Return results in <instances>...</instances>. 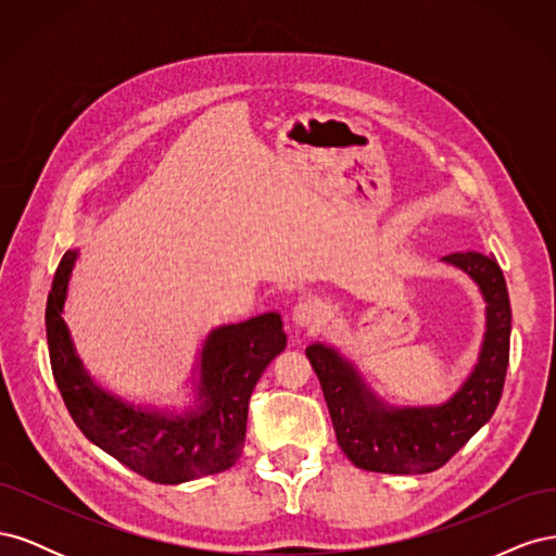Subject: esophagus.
Listing matches in <instances>:
<instances>
[{
	"instance_id": "34e87169",
	"label": "esophagus",
	"mask_w": 556,
	"mask_h": 556,
	"mask_svg": "<svg viewBox=\"0 0 556 556\" xmlns=\"http://www.w3.org/2000/svg\"><path fill=\"white\" fill-rule=\"evenodd\" d=\"M292 323L306 331H315L325 323V313L311 299L299 301V304L292 308Z\"/></svg>"
}]
</instances>
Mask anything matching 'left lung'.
Listing matches in <instances>:
<instances>
[{"label": "left lung", "instance_id": "left-lung-1", "mask_svg": "<svg viewBox=\"0 0 556 556\" xmlns=\"http://www.w3.org/2000/svg\"><path fill=\"white\" fill-rule=\"evenodd\" d=\"M441 262L459 268L484 299V333L478 359L447 401L394 406L378 396L357 364L339 348L311 343L306 357L323 384L336 441L345 457L376 473L419 476L450 462L494 415L510 357V299L494 255L454 252Z\"/></svg>", "mask_w": 556, "mask_h": 556}]
</instances>
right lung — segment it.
<instances>
[{
  "label": "right lung",
  "instance_id": "right-lung-1",
  "mask_svg": "<svg viewBox=\"0 0 556 556\" xmlns=\"http://www.w3.org/2000/svg\"><path fill=\"white\" fill-rule=\"evenodd\" d=\"M76 260L78 250L64 252L46 304L50 366L76 427L113 459L160 484L231 468L243 452L250 394L264 368L288 345L280 313L213 327L197 352L188 403H134L90 376L64 323Z\"/></svg>",
  "mask_w": 556,
  "mask_h": 556
}]
</instances>
